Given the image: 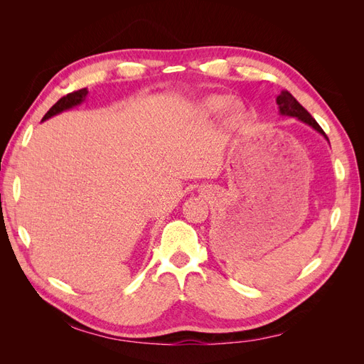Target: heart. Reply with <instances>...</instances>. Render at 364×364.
Masks as SVG:
<instances>
[{
  "label": "heart",
  "instance_id": "obj_1",
  "mask_svg": "<svg viewBox=\"0 0 364 364\" xmlns=\"http://www.w3.org/2000/svg\"><path fill=\"white\" fill-rule=\"evenodd\" d=\"M226 103V98L223 95H208L202 100L197 102L193 107V115L200 118V119H208L215 117L220 111H222L223 106ZM241 117V106L237 103H229L225 107V119L228 124H234L240 119Z\"/></svg>",
  "mask_w": 364,
  "mask_h": 364
}]
</instances>
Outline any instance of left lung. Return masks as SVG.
Returning <instances> with one entry per match:
<instances>
[{"label":"left lung","instance_id":"8db88e82","mask_svg":"<svg viewBox=\"0 0 364 364\" xmlns=\"http://www.w3.org/2000/svg\"><path fill=\"white\" fill-rule=\"evenodd\" d=\"M277 103H278L281 115H289V117H294L297 119H301L302 123L311 126L314 130L318 132V134L323 135L328 139V136L325 135V132L322 130V127L317 124V121L310 115V112H308L306 109L299 102H297L289 91H281V94L277 97Z\"/></svg>","mask_w":364,"mask_h":364}]
</instances>
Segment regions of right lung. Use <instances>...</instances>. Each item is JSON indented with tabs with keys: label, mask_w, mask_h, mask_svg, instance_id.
<instances>
[{
	"label": "right lung",
	"mask_w": 364,
	"mask_h": 364,
	"mask_svg": "<svg viewBox=\"0 0 364 364\" xmlns=\"http://www.w3.org/2000/svg\"><path fill=\"white\" fill-rule=\"evenodd\" d=\"M86 95H87V90H86V87H83V90L74 91L71 94H67L65 97H62L60 100L54 106H51L50 111L46 115H43L42 121H46V119H48V118H51L54 115H58V114H60L63 111H67V109H71V107H74L77 105H80L82 102H85Z\"/></svg>",
	"instance_id": "add662e5"
}]
</instances>
